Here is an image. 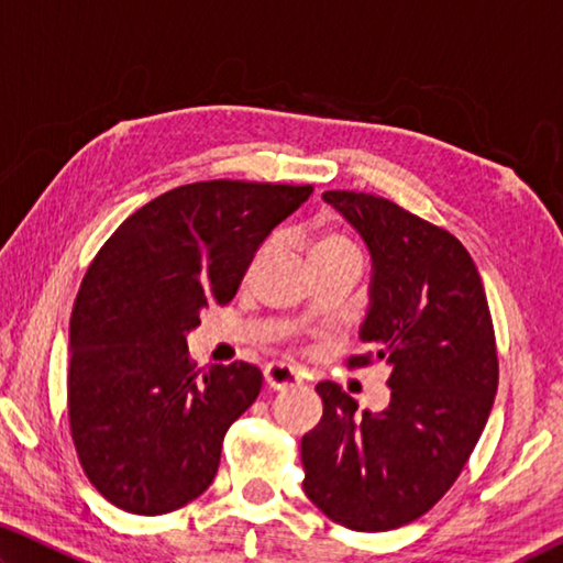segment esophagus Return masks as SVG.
<instances>
[{
    "mask_svg": "<svg viewBox=\"0 0 563 563\" xmlns=\"http://www.w3.org/2000/svg\"><path fill=\"white\" fill-rule=\"evenodd\" d=\"M263 375H265V383H268V387L273 389H288V387H298L302 383L298 369L285 365V362H271V365H265Z\"/></svg>",
    "mask_w": 563,
    "mask_h": 563,
    "instance_id": "34e87169",
    "label": "esophagus"
}]
</instances>
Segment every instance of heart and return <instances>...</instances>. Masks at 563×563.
Returning a JSON list of instances; mask_svg holds the SVG:
<instances>
[{"label":"heart","instance_id":"obj_1","mask_svg":"<svg viewBox=\"0 0 563 563\" xmlns=\"http://www.w3.org/2000/svg\"><path fill=\"white\" fill-rule=\"evenodd\" d=\"M342 251H357V247L350 238L335 231L320 233L316 238V243H312V258H320V255H330V253H342Z\"/></svg>","mask_w":563,"mask_h":563}]
</instances>
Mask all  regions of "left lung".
Here are the masks:
<instances>
[{
  "label": "left lung",
  "instance_id": "left-lung-1",
  "mask_svg": "<svg viewBox=\"0 0 563 563\" xmlns=\"http://www.w3.org/2000/svg\"><path fill=\"white\" fill-rule=\"evenodd\" d=\"M373 253V305L362 355L387 362L385 412L357 417L338 383H320L322 417L302 437V489L352 531H389L430 511L479 442L499 385L497 338L484 285L456 238L383 196L322 194Z\"/></svg>",
  "mask_w": 563,
  "mask_h": 563
}]
</instances>
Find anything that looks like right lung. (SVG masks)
Masks as SVG:
<instances>
[{"mask_svg":"<svg viewBox=\"0 0 563 563\" xmlns=\"http://www.w3.org/2000/svg\"><path fill=\"white\" fill-rule=\"evenodd\" d=\"M310 194L231 178L178 186L91 261L71 310L66 417L84 474L113 507L158 517L211 487L263 375L243 360L198 369L186 332L235 298L258 245Z\"/></svg>","mask_w":563,"mask_h":563,"instance_id":"right-lung-1","label":"right lung"}]
</instances>
